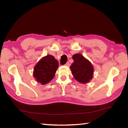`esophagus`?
Instances as JSON below:
<instances>
[{
	"label": "esophagus",
	"instance_id": "esophagus-1",
	"mask_svg": "<svg viewBox=\"0 0 128 128\" xmlns=\"http://www.w3.org/2000/svg\"><path fill=\"white\" fill-rule=\"evenodd\" d=\"M65 66H70V64H69V62H67L65 64Z\"/></svg>",
	"mask_w": 128,
	"mask_h": 128
}]
</instances>
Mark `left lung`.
I'll return each instance as SVG.
<instances>
[{
    "label": "left lung",
    "instance_id": "obj_1",
    "mask_svg": "<svg viewBox=\"0 0 128 128\" xmlns=\"http://www.w3.org/2000/svg\"><path fill=\"white\" fill-rule=\"evenodd\" d=\"M73 62L70 66L74 78L81 84L90 82L93 77L94 68L92 63L80 54L73 55Z\"/></svg>",
    "mask_w": 128,
    "mask_h": 128
}]
</instances>
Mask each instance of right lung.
Listing matches in <instances>:
<instances>
[{
	"mask_svg": "<svg viewBox=\"0 0 128 128\" xmlns=\"http://www.w3.org/2000/svg\"><path fill=\"white\" fill-rule=\"evenodd\" d=\"M58 67V60L52 55H48L42 58L34 66L33 77L38 83L46 85L54 78Z\"/></svg>",
	"mask_w": 128,
	"mask_h": 128,
	"instance_id": "1",
	"label": "right lung"
}]
</instances>
